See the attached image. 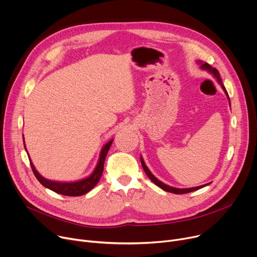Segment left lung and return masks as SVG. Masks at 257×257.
Here are the masks:
<instances>
[{
	"label": "left lung",
	"mask_w": 257,
	"mask_h": 257,
	"mask_svg": "<svg viewBox=\"0 0 257 257\" xmlns=\"http://www.w3.org/2000/svg\"><path fill=\"white\" fill-rule=\"evenodd\" d=\"M198 64H200V65H201L200 67L202 68V69H206V70L210 71L211 73H213V74L216 76V78L218 79V81H219V82H220V84H221L222 89L224 90V92L226 93V95H227V97H228V94H227V92H226V90H225V88H224V85H223V83H222V80H221V78H220L219 71L216 69V68H213V67H212V66H210L208 63H204V64H202V62H201V61H199V62H198ZM228 99H229V98H228ZM141 161H142V165H143V168H144V170H145V173L147 174V176L149 177V179H150L154 184L157 185L158 187H160L161 189H163V190H165V191H167V192H172V193H175V194H184V193H189V192H192V191L198 190V189H200V188H202V187H204V186L209 185V184H206V185L198 186V187H194V188H188V189H178V188H174V187L167 186V185L163 184L162 182H160L158 179H156L155 177H154V176L151 174V172L149 170V168L146 166V164H145V162H144V160H143V158H142V157H141Z\"/></svg>",
	"instance_id": "left-lung-1"
}]
</instances>
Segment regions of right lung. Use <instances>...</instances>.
Wrapping results in <instances>:
<instances>
[{"instance_id":"1","label":"right lung","mask_w":257,"mask_h":257,"mask_svg":"<svg viewBox=\"0 0 257 257\" xmlns=\"http://www.w3.org/2000/svg\"><path fill=\"white\" fill-rule=\"evenodd\" d=\"M112 144V140L107 143L103 148L101 150L100 153V158L99 161L97 163V166L95 168V170L93 172V174L85 178L81 181L78 182H73V183H60V182H54V181H49L44 179L43 177H41L39 175V173L34 167L32 161H30L31 167L34 175L37 178V180L48 189H50L51 191H54L56 193L59 194H63V195H67V196H80L83 195L85 193H88L90 190H92L93 188L97 185V183L99 182L102 173H103V166H104V161L107 155V152L110 148ZM26 148V147H25Z\"/></svg>"}]
</instances>
